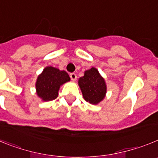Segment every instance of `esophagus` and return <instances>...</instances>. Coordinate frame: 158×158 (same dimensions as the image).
<instances>
[{"label":"esophagus","instance_id":"1","mask_svg":"<svg viewBox=\"0 0 158 158\" xmlns=\"http://www.w3.org/2000/svg\"><path fill=\"white\" fill-rule=\"evenodd\" d=\"M69 77H70L71 80L72 81H76V79H77L76 73H70V74H69Z\"/></svg>","mask_w":158,"mask_h":158}]
</instances>
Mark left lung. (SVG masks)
<instances>
[{
	"label": "left lung",
	"instance_id": "8db88e82",
	"mask_svg": "<svg viewBox=\"0 0 158 158\" xmlns=\"http://www.w3.org/2000/svg\"><path fill=\"white\" fill-rule=\"evenodd\" d=\"M78 85L84 99L90 104H99L105 97L107 93L105 81L94 67L85 71L84 76L78 80Z\"/></svg>",
	"mask_w": 158,
	"mask_h": 158
}]
</instances>
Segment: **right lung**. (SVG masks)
I'll return each mask as SVG.
<instances>
[{"instance_id": "add662e5", "label": "right lung", "mask_w": 158, "mask_h": 158, "mask_svg": "<svg viewBox=\"0 0 158 158\" xmlns=\"http://www.w3.org/2000/svg\"><path fill=\"white\" fill-rule=\"evenodd\" d=\"M70 81L69 74L52 66H47L39 75L35 83L36 93L43 101L56 99L58 91L63 84Z\"/></svg>"}]
</instances>
